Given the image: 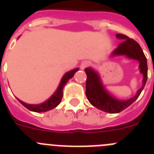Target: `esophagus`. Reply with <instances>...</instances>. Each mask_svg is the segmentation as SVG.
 Listing matches in <instances>:
<instances>
[{
	"mask_svg": "<svg viewBox=\"0 0 154 154\" xmlns=\"http://www.w3.org/2000/svg\"><path fill=\"white\" fill-rule=\"evenodd\" d=\"M90 65V62H89V61H84V62H82L81 65H80V68H81V69H85V68L89 66Z\"/></svg>",
	"mask_w": 154,
	"mask_h": 154,
	"instance_id": "1",
	"label": "esophagus"
}]
</instances>
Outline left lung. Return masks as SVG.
<instances>
[{
  "label": "left lung",
  "mask_w": 154,
  "mask_h": 154,
  "mask_svg": "<svg viewBox=\"0 0 154 154\" xmlns=\"http://www.w3.org/2000/svg\"><path fill=\"white\" fill-rule=\"evenodd\" d=\"M116 37L123 42L112 51L111 56L125 55L128 58L137 60L140 62V72L142 73L143 78L142 87L137 90L135 96L126 100H120L114 97L106 89L98 72L92 68L85 69L87 75L85 84L87 99L93 106L109 113H118L130 106L140 95L147 80V61L140 45L133 39L122 34H117Z\"/></svg>",
  "instance_id": "8db88e82"
}]
</instances>
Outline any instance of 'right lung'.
<instances>
[{
    "label": "right lung",
    "instance_id": "1",
    "mask_svg": "<svg viewBox=\"0 0 154 154\" xmlns=\"http://www.w3.org/2000/svg\"><path fill=\"white\" fill-rule=\"evenodd\" d=\"M19 38V37H18ZM79 70V68L72 69V70L69 71L68 72L65 73L63 75V77L61 79L60 83L58 85V88L55 90V92L52 94V96L51 97L46 100V101L43 102L40 104H28V103H24V102L21 101L20 99H17L20 103L24 106V107H26L28 109L31 110L32 112H47L48 110H51L52 109L55 108L59 103H61V100L62 99V96H63V89L65 87V84L67 83L70 79H72L74 76L75 73Z\"/></svg>",
    "mask_w": 154,
    "mask_h": 154
}]
</instances>
